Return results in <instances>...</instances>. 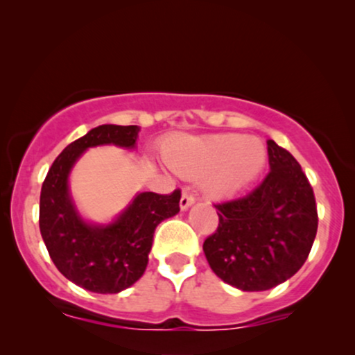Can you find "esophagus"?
<instances>
[{"label":"esophagus","mask_w":355,"mask_h":355,"mask_svg":"<svg viewBox=\"0 0 355 355\" xmlns=\"http://www.w3.org/2000/svg\"><path fill=\"white\" fill-rule=\"evenodd\" d=\"M196 202V196L191 194V192H182L181 196V202H179V205H181L182 211H186L187 207H191L192 204Z\"/></svg>","instance_id":"obj_1"}]
</instances>
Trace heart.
Here are the masks:
<instances>
[{"mask_svg": "<svg viewBox=\"0 0 355 355\" xmlns=\"http://www.w3.org/2000/svg\"><path fill=\"white\" fill-rule=\"evenodd\" d=\"M164 159L182 176H207V191L224 198L237 194L257 179L266 151L258 139L237 133L179 137L164 148Z\"/></svg>", "mask_w": 355, "mask_h": 355, "instance_id": "obj_1", "label": "heart"}]
</instances>
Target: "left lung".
Instances as JSON below:
<instances>
[{
	"mask_svg": "<svg viewBox=\"0 0 355 355\" xmlns=\"http://www.w3.org/2000/svg\"><path fill=\"white\" fill-rule=\"evenodd\" d=\"M266 144L270 173L250 194L216 204L218 227L202 247L214 273L242 291L291 278L318 232L316 199L300 163L273 139Z\"/></svg>",
	"mask_w": 355,
	"mask_h": 355,
	"instance_id": "left-lung-1",
	"label": "left lung"
}]
</instances>
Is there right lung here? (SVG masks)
I'll return each instance as SVG.
<instances>
[{"mask_svg":"<svg viewBox=\"0 0 355 355\" xmlns=\"http://www.w3.org/2000/svg\"><path fill=\"white\" fill-rule=\"evenodd\" d=\"M137 125H100L55 157L42 182L39 229L51 260L65 278L92 293L113 295L143 277L153 235L164 218L179 212L181 191L139 192L112 224L95 225L78 216L67 179L82 153L100 144L135 148Z\"/></svg>","mask_w":355,"mask_h":355,"instance_id":"add662e5","label":"right lung"}]
</instances>
